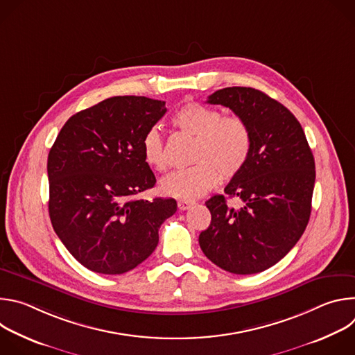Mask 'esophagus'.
<instances>
[{
	"label": "esophagus",
	"instance_id": "1",
	"mask_svg": "<svg viewBox=\"0 0 355 355\" xmlns=\"http://www.w3.org/2000/svg\"><path fill=\"white\" fill-rule=\"evenodd\" d=\"M178 209L180 211H187V209H189L192 205H193V202L192 200H184V199H180L178 202Z\"/></svg>",
	"mask_w": 355,
	"mask_h": 355
}]
</instances>
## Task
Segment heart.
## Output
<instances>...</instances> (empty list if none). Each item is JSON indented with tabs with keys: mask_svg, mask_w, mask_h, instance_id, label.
Masks as SVG:
<instances>
[{
	"mask_svg": "<svg viewBox=\"0 0 355 355\" xmlns=\"http://www.w3.org/2000/svg\"><path fill=\"white\" fill-rule=\"evenodd\" d=\"M173 123L195 136L193 164L178 170L160 182L164 195L192 200L211 191L222 177L230 180L241 173L248 162L252 136L248 123L239 115H225L214 107L188 103L178 108ZM144 162L155 170L167 168L164 140L159 128H150L141 140Z\"/></svg>",
	"mask_w": 355,
	"mask_h": 355,
	"instance_id": "1",
	"label": "heart"
}]
</instances>
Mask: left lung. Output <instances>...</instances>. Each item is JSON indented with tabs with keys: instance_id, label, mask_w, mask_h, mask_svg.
<instances>
[{
	"instance_id": "obj_1",
	"label": "left lung",
	"mask_w": 355,
	"mask_h": 355,
	"mask_svg": "<svg viewBox=\"0 0 355 355\" xmlns=\"http://www.w3.org/2000/svg\"><path fill=\"white\" fill-rule=\"evenodd\" d=\"M241 116L252 136L251 153L225 195L205 204L209 227L199 234L204 254L232 274H257L281 259L305 232L315 187V159L293 114L267 94L250 87H227L208 96ZM241 207H229L225 196Z\"/></svg>"
}]
</instances>
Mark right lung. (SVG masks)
I'll use <instances>...</instances> for the list:
<instances>
[{"mask_svg":"<svg viewBox=\"0 0 355 355\" xmlns=\"http://www.w3.org/2000/svg\"><path fill=\"white\" fill-rule=\"evenodd\" d=\"M166 112L164 101L112 96L73 115L49 151L50 220L70 254L94 272L137 267L177 211L171 198H136L156 184L141 140Z\"/></svg>","mask_w":355,"mask_h":355,"instance_id":"right-lung-1","label":"right lung"}]
</instances>
